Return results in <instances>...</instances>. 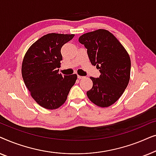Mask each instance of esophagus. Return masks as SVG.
Listing matches in <instances>:
<instances>
[{
    "mask_svg": "<svg viewBox=\"0 0 156 156\" xmlns=\"http://www.w3.org/2000/svg\"><path fill=\"white\" fill-rule=\"evenodd\" d=\"M77 77H78V79H80V80H82V79H84V78H85V76H83L78 75V76H77Z\"/></svg>",
    "mask_w": 156,
    "mask_h": 156,
    "instance_id": "obj_1",
    "label": "esophagus"
}]
</instances>
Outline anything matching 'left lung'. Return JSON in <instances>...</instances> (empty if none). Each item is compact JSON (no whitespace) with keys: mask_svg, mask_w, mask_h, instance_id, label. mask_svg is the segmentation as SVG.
I'll return each mask as SVG.
<instances>
[{"mask_svg":"<svg viewBox=\"0 0 156 156\" xmlns=\"http://www.w3.org/2000/svg\"><path fill=\"white\" fill-rule=\"evenodd\" d=\"M79 42L87 49L91 65L99 69V78L91 76L93 86L87 92L89 100L100 107L114 104L124 92L131 74L127 51L109 31L104 29L85 33Z\"/></svg>","mask_w":156,"mask_h":156,"instance_id":"8db88e82","label":"left lung"}]
</instances>
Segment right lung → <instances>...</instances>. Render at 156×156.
<instances>
[{
    "instance_id": "1",
    "label": "right lung",
    "mask_w": 156,
    "mask_h": 156,
    "mask_svg": "<svg viewBox=\"0 0 156 156\" xmlns=\"http://www.w3.org/2000/svg\"><path fill=\"white\" fill-rule=\"evenodd\" d=\"M74 34L49 33L32 44L22 63V76L33 99L46 109H56L67 100L75 84L76 74H59L62 60L61 48L74 37Z\"/></svg>"
}]
</instances>
